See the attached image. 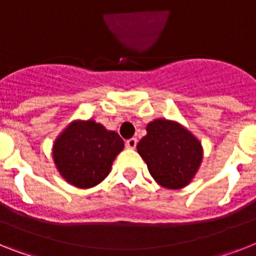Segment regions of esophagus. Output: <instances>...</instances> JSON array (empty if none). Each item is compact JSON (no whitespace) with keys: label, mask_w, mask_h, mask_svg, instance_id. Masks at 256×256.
I'll return each instance as SVG.
<instances>
[{"label":"esophagus","mask_w":256,"mask_h":256,"mask_svg":"<svg viewBox=\"0 0 256 256\" xmlns=\"http://www.w3.org/2000/svg\"><path fill=\"white\" fill-rule=\"evenodd\" d=\"M136 144H138L136 138H132V139H128V140H126V147L130 148V150H134V148L136 147Z\"/></svg>","instance_id":"34e87169"}]
</instances>
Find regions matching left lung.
Wrapping results in <instances>:
<instances>
[{
	"mask_svg": "<svg viewBox=\"0 0 256 256\" xmlns=\"http://www.w3.org/2000/svg\"><path fill=\"white\" fill-rule=\"evenodd\" d=\"M136 150L154 181L168 188H182L190 184L203 158L202 144L194 135L168 120L150 122L147 135Z\"/></svg>",
	"mask_w": 256,
	"mask_h": 256,
	"instance_id": "left-lung-1",
	"label": "left lung"
}]
</instances>
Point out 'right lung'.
Returning a JSON list of instances; mask_svg holds the SVG:
<instances>
[{"instance_id": "1", "label": "right lung", "mask_w": 256, "mask_h": 256, "mask_svg": "<svg viewBox=\"0 0 256 256\" xmlns=\"http://www.w3.org/2000/svg\"><path fill=\"white\" fill-rule=\"evenodd\" d=\"M124 150V140L95 121L68 124L53 146L56 166L76 188L96 186L109 174L112 162Z\"/></svg>"}]
</instances>
